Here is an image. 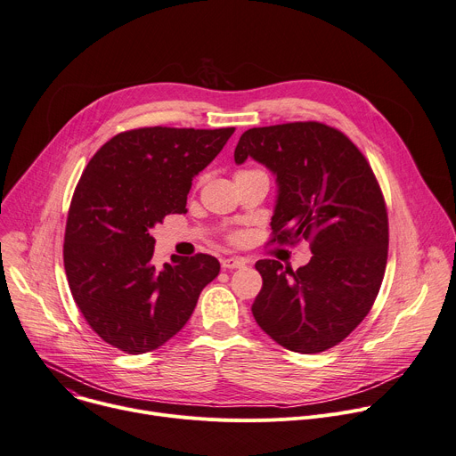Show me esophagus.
<instances>
[{
  "label": "esophagus",
  "mask_w": 456,
  "mask_h": 456,
  "mask_svg": "<svg viewBox=\"0 0 456 456\" xmlns=\"http://www.w3.org/2000/svg\"><path fill=\"white\" fill-rule=\"evenodd\" d=\"M247 262L243 260V258H225V260H222V267L224 269H240V267H243Z\"/></svg>",
  "instance_id": "obj_1"
}]
</instances>
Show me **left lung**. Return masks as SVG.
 Returning a JSON list of instances; mask_svg holds the SVG:
<instances>
[{"label": "left lung", "instance_id": "obj_1", "mask_svg": "<svg viewBox=\"0 0 456 456\" xmlns=\"http://www.w3.org/2000/svg\"><path fill=\"white\" fill-rule=\"evenodd\" d=\"M247 158L276 176L271 243L307 240L313 253L297 271L256 262L264 285L253 316L289 351L330 349L367 316L384 280L389 224L375 173L344 133L320 121L245 131L234 161Z\"/></svg>", "mask_w": 456, "mask_h": 456}]
</instances>
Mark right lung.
<instances>
[{
    "mask_svg": "<svg viewBox=\"0 0 456 456\" xmlns=\"http://www.w3.org/2000/svg\"><path fill=\"white\" fill-rule=\"evenodd\" d=\"M234 127H143L110 138L89 161L69 207L63 264L76 305L94 333L129 354L154 351L191 318L220 273L211 255L152 264L151 229L187 213L192 178Z\"/></svg>",
    "mask_w": 456,
    "mask_h": 456,
    "instance_id": "obj_1",
    "label": "right lung"
}]
</instances>
